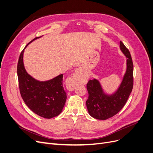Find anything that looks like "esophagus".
Returning a JSON list of instances; mask_svg holds the SVG:
<instances>
[{"mask_svg": "<svg viewBox=\"0 0 153 153\" xmlns=\"http://www.w3.org/2000/svg\"><path fill=\"white\" fill-rule=\"evenodd\" d=\"M87 80V75L84 73L81 68L76 70L74 75L71 76L68 81V87L70 89H73L77 84L85 83Z\"/></svg>", "mask_w": 153, "mask_h": 153, "instance_id": "34e87169", "label": "esophagus"}]
</instances>
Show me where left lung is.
Here are the masks:
<instances>
[{"instance_id": "obj_1", "label": "left lung", "mask_w": 153, "mask_h": 153, "mask_svg": "<svg viewBox=\"0 0 153 153\" xmlns=\"http://www.w3.org/2000/svg\"><path fill=\"white\" fill-rule=\"evenodd\" d=\"M120 50L126 58V70L119 87L112 94L106 93L99 80L94 78L87 85L88 114L99 120H106L117 114L125 105L133 87V63L129 51L120 41Z\"/></svg>"}]
</instances>
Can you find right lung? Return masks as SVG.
<instances>
[{"mask_svg": "<svg viewBox=\"0 0 153 153\" xmlns=\"http://www.w3.org/2000/svg\"><path fill=\"white\" fill-rule=\"evenodd\" d=\"M36 38L28 43L21 52L17 63V76L20 93L30 110L45 119L58 116L62 112L66 100L63 87V74L46 81L36 80L28 74L24 65V50Z\"/></svg>", "mask_w": 153, "mask_h": 153, "instance_id": "right-lung-1", "label": "right lung"}]
</instances>
